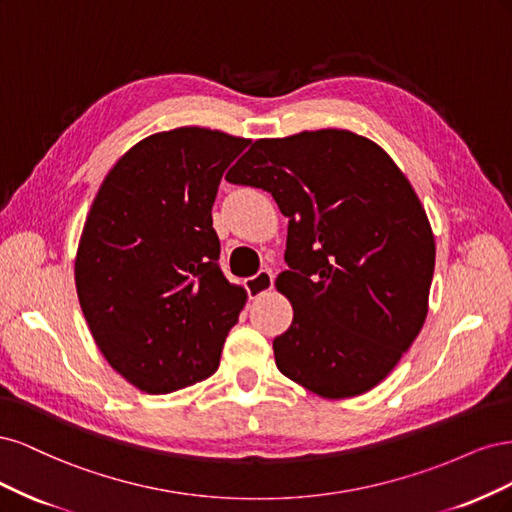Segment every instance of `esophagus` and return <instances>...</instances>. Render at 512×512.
I'll use <instances>...</instances> for the list:
<instances>
[{"instance_id":"esophagus-1","label":"esophagus","mask_w":512,"mask_h":512,"mask_svg":"<svg viewBox=\"0 0 512 512\" xmlns=\"http://www.w3.org/2000/svg\"><path fill=\"white\" fill-rule=\"evenodd\" d=\"M245 288H247V294H250L252 299L260 297V294H265L267 290L273 288V271L271 269H260L256 275L247 277Z\"/></svg>"}]
</instances>
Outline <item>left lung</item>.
Instances as JSON below:
<instances>
[{
    "mask_svg": "<svg viewBox=\"0 0 512 512\" xmlns=\"http://www.w3.org/2000/svg\"><path fill=\"white\" fill-rule=\"evenodd\" d=\"M226 181L267 190L288 218L275 286L294 316L273 339L277 369L329 399L374 389L423 329L436 265L410 181L348 130L260 138Z\"/></svg>",
    "mask_w": 512,
    "mask_h": 512,
    "instance_id": "obj_1",
    "label": "left lung"
}]
</instances>
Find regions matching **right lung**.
Segmentation results:
<instances>
[{"mask_svg":"<svg viewBox=\"0 0 512 512\" xmlns=\"http://www.w3.org/2000/svg\"><path fill=\"white\" fill-rule=\"evenodd\" d=\"M247 145L207 128L153 134L111 168L89 209L76 294L108 365L145 393L209 378L247 301L220 269L211 218Z\"/></svg>","mask_w":512,"mask_h":512,"instance_id":"right-lung-1","label":"right lung"}]
</instances>
